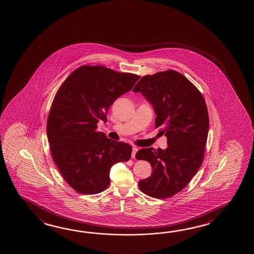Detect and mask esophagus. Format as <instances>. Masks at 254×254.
I'll return each mask as SVG.
<instances>
[{
	"instance_id": "obj_1",
	"label": "esophagus",
	"mask_w": 254,
	"mask_h": 254,
	"mask_svg": "<svg viewBox=\"0 0 254 254\" xmlns=\"http://www.w3.org/2000/svg\"><path fill=\"white\" fill-rule=\"evenodd\" d=\"M138 151L137 147H133V150H132V158H135V154Z\"/></svg>"
}]
</instances>
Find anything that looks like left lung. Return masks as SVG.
<instances>
[{"mask_svg": "<svg viewBox=\"0 0 254 254\" xmlns=\"http://www.w3.org/2000/svg\"><path fill=\"white\" fill-rule=\"evenodd\" d=\"M153 105L155 127L167 138L165 150L147 148L135 158L152 167L150 177L138 183L154 198H168L183 190L204 160L209 117L204 96L194 84L174 70L145 75L133 87Z\"/></svg>", "mask_w": 254, "mask_h": 254, "instance_id": "obj_1", "label": "left lung"}]
</instances>
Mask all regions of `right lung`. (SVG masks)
<instances>
[{
	"instance_id": "1",
	"label": "right lung",
	"mask_w": 254,
	"mask_h": 254,
	"mask_svg": "<svg viewBox=\"0 0 254 254\" xmlns=\"http://www.w3.org/2000/svg\"><path fill=\"white\" fill-rule=\"evenodd\" d=\"M139 79L102 65H82L59 87L48 116L47 135L56 166L75 191H104L111 167L130 159L131 145L113 141L96 128L98 121H107L113 102Z\"/></svg>"
}]
</instances>
